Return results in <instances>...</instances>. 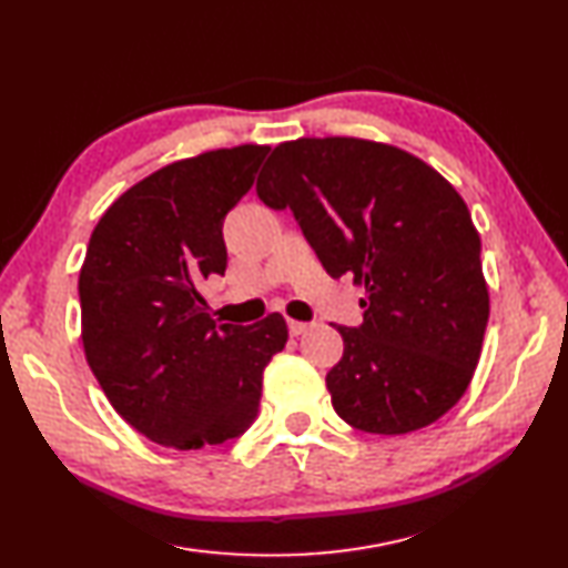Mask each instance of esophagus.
I'll use <instances>...</instances> for the list:
<instances>
[{"instance_id":"obj_1","label":"esophagus","mask_w":568,"mask_h":568,"mask_svg":"<svg viewBox=\"0 0 568 568\" xmlns=\"http://www.w3.org/2000/svg\"><path fill=\"white\" fill-rule=\"evenodd\" d=\"M287 328H290V333H293V336H302V333H307L312 328V324H304V322H295V318H290Z\"/></svg>"}]
</instances>
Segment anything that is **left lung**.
I'll return each mask as SVG.
<instances>
[{
  "mask_svg": "<svg viewBox=\"0 0 568 568\" xmlns=\"http://www.w3.org/2000/svg\"><path fill=\"white\" fill-rule=\"evenodd\" d=\"M256 194L290 206L326 273L365 285V322L338 326L326 374L345 423L408 434L454 408L489 318L479 232L454 184L396 145L326 136L275 145Z\"/></svg>",
  "mask_w": 568,
  "mask_h": 568,
  "instance_id": "1",
  "label": "left lung"
}]
</instances>
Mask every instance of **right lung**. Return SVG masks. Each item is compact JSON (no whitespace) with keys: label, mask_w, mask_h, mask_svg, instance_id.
Masks as SVG:
<instances>
[{"label":"right lung","mask_w":568,"mask_h":568,"mask_svg":"<svg viewBox=\"0 0 568 568\" xmlns=\"http://www.w3.org/2000/svg\"><path fill=\"white\" fill-rule=\"evenodd\" d=\"M271 149L244 143L155 170L112 201L79 273L81 341L112 408L151 442L215 446L252 427L264 369L287 343L268 314L217 324L199 287L225 273L223 221Z\"/></svg>","instance_id":"obj_1"}]
</instances>
